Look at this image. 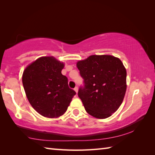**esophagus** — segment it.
<instances>
[{"mask_svg":"<svg viewBox=\"0 0 155 155\" xmlns=\"http://www.w3.org/2000/svg\"><path fill=\"white\" fill-rule=\"evenodd\" d=\"M74 90L75 91L76 93H78V87H75V88H74Z\"/></svg>","mask_w":155,"mask_h":155,"instance_id":"obj_1","label":"esophagus"}]
</instances>
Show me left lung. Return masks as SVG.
Segmentation results:
<instances>
[{"mask_svg": "<svg viewBox=\"0 0 155 155\" xmlns=\"http://www.w3.org/2000/svg\"><path fill=\"white\" fill-rule=\"evenodd\" d=\"M83 78L78 92L85 110L91 116L106 118L123 103L127 89V71L118 58L111 55H91L77 62Z\"/></svg>", "mask_w": 155, "mask_h": 155, "instance_id": "left-lung-1", "label": "left lung"}]
</instances>
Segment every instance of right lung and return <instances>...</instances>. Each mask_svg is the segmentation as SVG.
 Wrapping results in <instances>:
<instances>
[{
    "label": "right lung",
    "mask_w": 155,
    "mask_h": 155,
    "mask_svg": "<svg viewBox=\"0 0 155 155\" xmlns=\"http://www.w3.org/2000/svg\"><path fill=\"white\" fill-rule=\"evenodd\" d=\"M64 63L53 57L38 58L25 68L22 84L34 109L47 118H57L67 111L76 92L61 73Z\"/></svg>",
    "instance_id": "obj_1"
}]
</instances>
